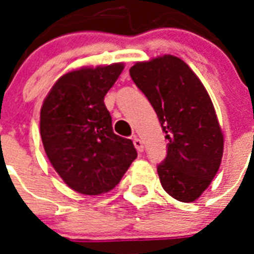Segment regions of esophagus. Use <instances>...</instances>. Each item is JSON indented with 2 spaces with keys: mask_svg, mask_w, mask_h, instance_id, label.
<instances>
[{
  "mask_svg": "<svg viewBox=\"0 0 254 254\" xmlns=\"http://www.w3.org/2000/svg\"><path fill=\"white\" fill-rule=\"evenodd\" d=\"M133 143H134V147L137 149V151H138V153H142L143 143H142V141L138 138V137H133Z\"/></svg>",
  "mask_w": 254,
  "mask_h": 254,
  "instance_id": "obj_1",
  "label": "esophagus"
}]
</instances>
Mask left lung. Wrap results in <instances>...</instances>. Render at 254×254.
<instances>
[{"mask_svg":"<svg viewBox=\"0 0 254 254\" xmlns=\"http://www.w3.org/2000/svg\"><path fill=\"white\" fill-rule=\"evenodd\" d=\"M129 72L166 133L167 155L157 169L163 190L179 201H195L216 175L224 150L208 92L187 63L174 55L137 62Z\"/></svg>","mask_w":254,"mask_h":254,"instance_id":"left-lung-1","label":"left lung"}]
</instances>
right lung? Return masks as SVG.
Wrapping results in <instances>:
<instances>
[{"label": "right lung", "instance_id": "obj_1", "mask_svg": "<svg viewBox=\"0 0 254 254\" xmlns=\"http://www.w3.org/2000/svg\"><path fill=\"white\" fill-rule=\"evenodd\" d=\"M124 63L81 67L62 75L43 100L41 137L46 155L69 189L101 195L119 185L137 158L131 139L113 133L104 97Z\"/></svg>", "mask_w": 254, "mask_h": 254}]
</instances>
